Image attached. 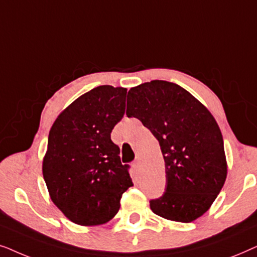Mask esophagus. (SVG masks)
I'll return each instance as SVG.
<instances>
[{
	"label": "esophagus",
	"instance_id": "1",
	"mask_svg": "<svg viewBox=\"0 0 257 257\" xmlns=\"http://www.w3.org/2000/svg\"><path fill=\"white\" fill-rule=\"evenodd\" d=\"M140 164H142V161H140V158L138 157L136 159V161H135V167L136 168H140Z\"/></svg>",
	"mask_w": 257,
	"mask_h": 257
}]
</instances>
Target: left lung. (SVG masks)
<instances>
[{
  "label": "left lung",
  "mask_w": 257,
  "mask_h": 257,
  "mask_svg": "<svg viewBox=\"0 0 257 257\" xmlns=\"http://www.w3.org/2000/svg\"><path fill=\"white\" fill-rule=\"evenodd\" d=\"M128 118H138L159 142L164 194L150 200L164 219L191 222L206 213L226 181L223 139L210 112L178 84L151 80L127 93Z\"/></svg>",
  "instance_id": "obj_1"
}]
</instances>
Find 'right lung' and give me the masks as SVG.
Returning a JSON list of instances; mask_svg holds the SVG:
<instances>
[{
  "label": "right lung",
  "instance_id": "1",
  "mask_svg": "<svg viewBox=\"0 0 257 257\" xmlns=\"http://www.w3.org/2000/svg\"><path fill=\"white\" fill-rule=\"evenodd\" d=\"M124 87L101 85L69 105L49 132L43 177L52 202L80 226L110 221L133 186L130 165L111 140L125 113Z\"/></svg>",
  "mask_w": 257,
  "mask_h": 257
}]
</instances>
